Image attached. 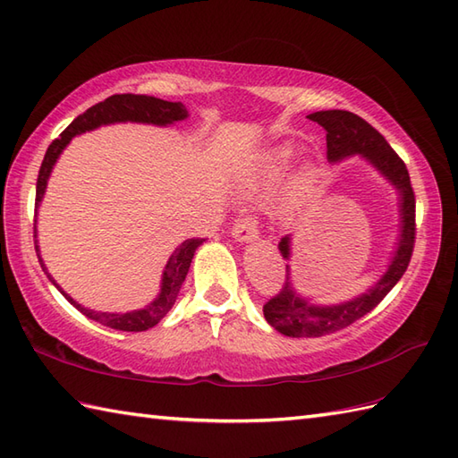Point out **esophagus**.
I'll return each instance as SVG.
<instances>
[{
	"label": "esophagus",
	"instance_id": "obj_1",
	"mask_svg": "<svg viewBox=\"0 0 458 458\" xmlns=\"http://www.w3.org/2000/svg\"><path fill=\"white\" fill-rule=\"evenodd\" d=\"M258 234H259V222L256 216H251V214H248L244 218H238L234 228H232V236H234L238 242H242V244L254 242Z\"/></svg>",
	"mask_w": 458,
	"mask_h": 458
}]
</instances>
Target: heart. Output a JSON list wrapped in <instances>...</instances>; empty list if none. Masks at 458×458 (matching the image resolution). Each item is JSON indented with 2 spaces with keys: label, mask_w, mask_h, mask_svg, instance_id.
<instances>
[{
  "label": "heart",
  "mask_w": 458,
  "mask_h": 458,
  "mask_svg": "<svg viewBox=\"0 0 458 458\" xmlns=\"http://www.w3.org/2000/svg\"><path fill=\"white\" fill-rule=\"evenodd\" d=\"M289 159H291V148H287V145L269 151L266 161H264V169H266L267 177L269 179L277 177V174L284 171ZM310 187H313V173H310V169H303L293 181V191H295V194H299V197H303V194H307L310 191Z\"/></svg>",
  "instance_id": "b5f03b06"
}]
</instances>
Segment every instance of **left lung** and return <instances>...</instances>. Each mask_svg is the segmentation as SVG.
I'll return each instance as SVG.
<instances>
[{
	"instance_id": "obj_1",
	"label": "left lung",
	"mask_w": 458,
	"mask_h": 458,
	"mask_svg": "<svg viewBox=\"0 0 458 458\" xmlns=\"http://www.w3.org/2000/svg\"><path fill=\"white\" fill-rule=\"evenodd\" d=\"M307 118L325 128L327 159L330 163H338L346 157H352V155H360V157H364L376 171L382 173L394 184V189L400 192L402 230L400 242H397V248L386 274L366 293L358 295L352 301H346V303H309L291 285L287 266V281L279 289V293L271 297L264 305V317L277 333L293 338L325 336L328 333H336V330L346 328L356 323L358 318L368 315L369 310L382 303V299L402 279L407 266H410L415 246V194L410 181V173H407V167L400 159V155L384 140V135L374 130L366 120L360 118V115L344 110L315 112L307 115ZM279 251L281 256L289 259L291 236L281 238Z\"/></svg>"
}]
</instances>
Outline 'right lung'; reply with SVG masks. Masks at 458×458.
Wrapping results in <instances>:
<instances>
[{
	"label": "right lung",
	"instance_id": "right-lung-1",
	"mask_svg": "<svg viewBox=\"0 0 458 458\" xmlns=\"http://www.w3.org/2000/svg\"><path fill=\"white\" fill-rule=\"evenodd\" d=\"M189 115L187 108L181 102H167L161 98H153V96H145V94H114L110 98H106L104 102H98L92 108L81 114L79 118L72 120V123L58 135V138L48 145V149L45 153V159L41 163V169H38V177H37V197H35V208L38 207V202L43 200V194L47 189V181L51 177V171L55 167V163L58 159V155L63 153L74 135L84 133V131H92L100 125H108V123H120V122H138V123H153V125H171L174 122H181ZM202 238H191L184 240L182 244L173 251V256L169 258L167 266H165L163 271V279H161V291L159 295L155 297V301L148 307H143L140 310H130V313H100V310H92L86 309L81 303L64 293L61 285L56 284L53 276L48 274L41 254H38V246H37V228H35V251L38 258V264H41L43 271L47 277L51 279V284L61 291L64 299L81 310L82 315L89 318L96 320L104 327H110L115 330H125V333H141V330H148L155 327L159 320L169 313L171 307L177 301V295L181 291V285L184 277L189 274L191 261L194 251L202 244Z\"/></svg>",
	"mask_w": 458,
	"mask_h": 458
}]
</instances>
